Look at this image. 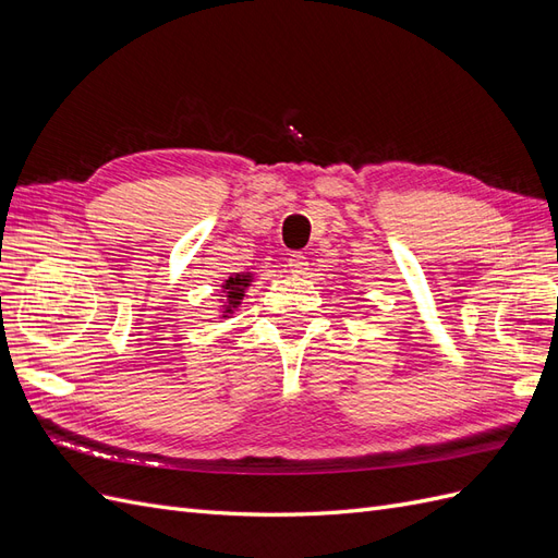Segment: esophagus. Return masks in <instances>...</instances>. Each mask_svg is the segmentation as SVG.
<instances>
[{"instance_id": "1", "label": "esophagus", "mask_w": 558, "mask_h": 558, "mask_svg": "<svg viewBox=\"0 0 558 558\" xmlns=\"http://www.w3.org/2000/svg\"><path fill=\"white\" fill-rule=\"evenodd\" d=\"M307 269H310L307 258L302 256V253H291V258H289V272L300 277V275H307Z\"/></svg>"}]
</instances>
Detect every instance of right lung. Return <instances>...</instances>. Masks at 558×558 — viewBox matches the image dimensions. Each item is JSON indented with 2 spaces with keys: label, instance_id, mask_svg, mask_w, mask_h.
I'll use <instances>...</instances> for the list:
<instances>
[{
  "label": "right lung",
  "instance_id": "obj_1",
  "mask_svg": "<svg viewBox=\"0 0 558 558\" xmlns=\"http://www.w3.org/2000/svg\"><path fill=\"white\" fill-rule=\"evenodd\" d=\"M251 281H253V275L251 272H238V275H232V277H228L226 279V283L221 286L223 289V305H221V316L223 318H230V314L238 310L240 305H242V300H244V291L248 289L251 286Z\"/></svg>",
  "mask_w": 558,
  "mask_h": 558
}]
</instances>
